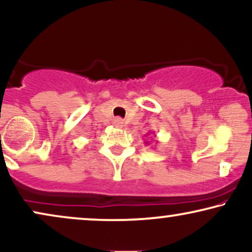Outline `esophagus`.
<instances>
[{"label": "esophagus", "mask_w": 252, "mask_h": 252, "mask_svg": "<svg viewBox=\"0 0 252 252\" xmlns=\"http://www.w3.org/2000/svg\"><path fill=\"white\" fill-rule=\"evenodd\" d=\"M114 126H116V128H122L123 126V121L121 119H116L115 121H114Z\"/></svg>", "instance_id": "esophagus-1"}]
</instances>
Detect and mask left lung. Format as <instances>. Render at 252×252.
<instances>
[{"label": "left lung", "mask_w": 252, "mask_h": 252, "mask_svg": "<svg viewBox=\"0 0 252 252\" xmlns=\"http://www.w3.org/2000/svg\"><path fill=\"white\" fill-rule=\"evenodd\" d=\"M145 144H149V143H148V141H146V142H145Z\"/></svg>", "instance_id": "8db88e82"}]
</instances>
